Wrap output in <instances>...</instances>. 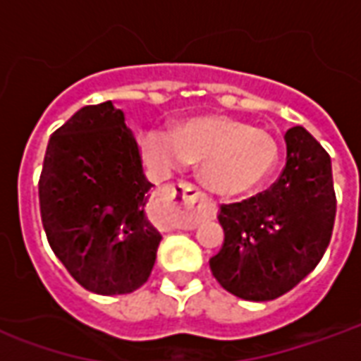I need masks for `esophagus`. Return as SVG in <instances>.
Wrapping results in <instances>:
<instances>
[{
	"mask_svg": "<svg viewBox=\"0 0 361 361\" xmlns=\"http://www.w3.org/2000/svg\"><path fill=\"white\" fill-rule=\"evenodd\" d=\"M162 203L170 207L173 211H180L188 216H197L204 211V197L203 193L191 185V183H178V185H170L166 189Z\"/></svg>",
	"mask_w": 361,
	"mask_h": 361,
	"instance_id": "1",
	"label": "esophagus"
}]
</instances>
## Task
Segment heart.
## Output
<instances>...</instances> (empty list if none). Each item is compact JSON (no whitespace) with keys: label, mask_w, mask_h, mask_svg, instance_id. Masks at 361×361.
<instances>
[{"label":"heart","mask_w":361,"mask_h":361,"mask_svg":"<svg viewBox=\"0 0 361 361\" xmlns=\"http://www.w3.org/2000/svg\"><path fill=\"white\" fill-rule=\"evenodd\" d=\"M145 157L157 166L203 162L204 183L220 195H243L269 180L279 147L269 131L224 116L191 119L173 133L150 131Z\"/></svg>","instance_id":"obj_1"}]
</instances>
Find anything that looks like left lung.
<instances>
[{
  "label": "left lung",
  "instance_id": "8db88e82",
  "mask_svg": "<svg viewBox=\"0 0 361 361\" xmlns=\"http://www.w3.org/2000/svg\"><path fill=\"white\" fill-rule=\"evenodd\" d=\"M334 214L331 158L303 127L288 129L279 180L242 203L220 207L224 245L209 261L212 276L242 300H276L317 267Z\"/></svg>",
  "mask_w": 361,
  "mask_h": 361
}]
</instances>
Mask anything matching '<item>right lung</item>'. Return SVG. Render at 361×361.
Wrapping results in <instances>:
<instances>
[{"label": "right lung", "mask_w": 361, "mask_h": 361, "mask_svg": "<svg viewBox=\"0 0 361 361\" xmlns=\"http://www.w3.org/2000/svg\"><path fill=\"white\" fill-rule=\"evenodd\" d=\"M149 189L139 145L111 100L51 133L40 216L51 251L85 290L131 294L149 280L160 243L145 214Z\"/></svg>", "instance_id": "1"}]
</instances>
